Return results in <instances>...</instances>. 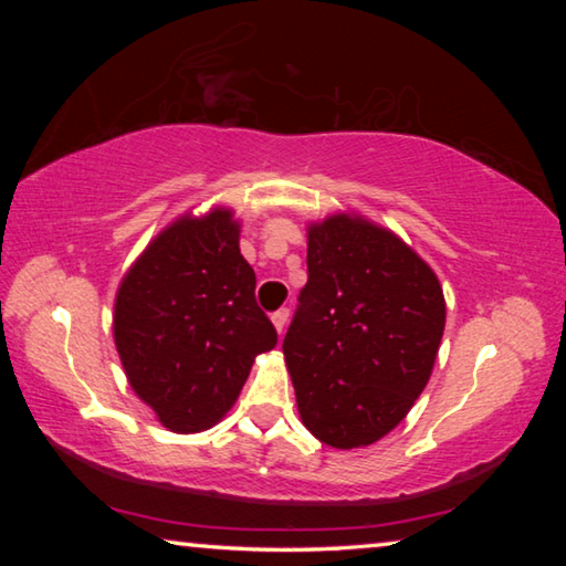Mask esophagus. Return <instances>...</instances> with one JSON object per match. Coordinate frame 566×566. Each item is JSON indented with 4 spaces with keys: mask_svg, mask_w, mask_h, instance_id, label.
I'll return each instance as SVG.
<instances>
[{
    "mask_svg": "<svg viewBox=\"0 0 566 566\" xmlns=\"http://www.w3.org/2000/svg\"><path fill=\"white\" fill-rule=\"evenodd\" d=\"M272 322H274V327H276V332H284V327H286V322H290V310H276L274 314H272Z\"/></svg>",
    "mask_w": 566,
    "mask_h": 566,
    "instance_id": "obj_1",
    "label": "esophagus"
}]
</instances>
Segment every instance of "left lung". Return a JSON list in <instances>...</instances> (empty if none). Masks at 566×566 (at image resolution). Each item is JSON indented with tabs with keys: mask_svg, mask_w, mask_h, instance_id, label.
Here are the masks:
<instances>
[{
	"mask_svg": "<svg viewBox=\"0 0 566 566\" xmlns=\"http://www.w3.org/2000/svg\"><path fill=\"white\" fill-rule=\"evenodd\" d=\"M444 319L437 274L389 229L357 214L310 224L282 344L304 427L337 449L389 434L427 387Z\"/></svg>",
	"mask_w": 566,
	"mask_h": 566,
	"instance_id": "obj_1",
	"label": "left lung"
}]
</instances>
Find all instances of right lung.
Instances as JSON below:
<instances>
[{
	"label": "right lung",
	"instance_id": "obj_1",
	"mask_svg": "<svg viewBox=\"0 0 566 566\" xmlns=\"http://www.w3.org/2000/svg\"><path fill=\"white\" fill-rule=\"evenodd\" d=\"M232 209L181 217L129 266L114 302V344L137 397L171 432H202L242 391L276 329L254 300Z\"/></svg>",
	"mask_w": 566,
	"mask_h": 566
}]
</instances>
